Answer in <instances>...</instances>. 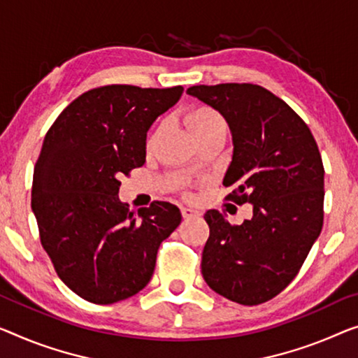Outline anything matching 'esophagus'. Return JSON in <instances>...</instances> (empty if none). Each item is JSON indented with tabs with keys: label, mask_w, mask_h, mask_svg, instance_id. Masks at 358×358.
I'll use <instances>...</instances> for the list:
<instances>
[{
	"label": "esophagus",
	"mask_w": 358,
	"mask_h": 358,
	"mask_svg": "<svg viewBox=\"0 0 358 358\" xmlns=\"http://www.w3.org/2000/svg\"><path fill=\"white\" fill-rule=\"evenodd\" d=\"M181 215H183L185 220H189V218L201 217V213L194 209H191V207H181Z\"/></svg>",
	"instance_id": "obj_1"
}]
</instances>
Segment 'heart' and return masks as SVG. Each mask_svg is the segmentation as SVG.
Returning <instances> with one entry per match:
<instances>
[{"instance_id":"b5f03b06","label":"heart","mask_w":358,"mask_h":358,"mask_svg":"<svg viewBox=\"0 0 358 358\" xmlns=\"http://www.w3.org/2000/svg\"><path fill=\"white\" fill-rule=\"evenodd\" d=\"M185 122L197 141L213 135H227V122L222 114L209 106H196L185 115Z\"/></svg>"}]
</instances>
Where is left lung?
I'll use <instances>...</instances> for the list:
<instances>
[{
  "label": "left lung",
  "mask_w": 358,
  "mask_h": 358,
  "mask_svg": "<svg viewBox=\"0 0 358 358\" xmlns=\"http://www.w3.org/2000/svg\"><path fill=\"white\" fill-rule=\"evenodd\" d=\"M220 112L233 157L228 199L252 204V218L230 225L207 210L210 228L201 271L210 289L243 306L273 299L294 280L323 227L324 170L315 138L285 101L252 83L186 90Z\"/></svg>",
  "instance_id": "1"
}]
</instances>
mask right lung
<instances>
[{
  "label": "right lung",
  "instance_id": "right-lung-1",
  "mask_svg": "<svg viewBox=\"0 0 358 358\" xmlns=\"http://www.w3.org/2000/svg\"><path fill=\"white\" fill-rule=\"evenodd\" d=\"M181 94L183 87L94 88L46 133L31 210L57 276L85 301L114 303L140 292L159 246L180 225L170 202L154 201L133 215L119 199V178L145 164L148 130Z\"/></svg>",
  "mask_w": 358,
  "mask_h": 358
}]
</instances>
